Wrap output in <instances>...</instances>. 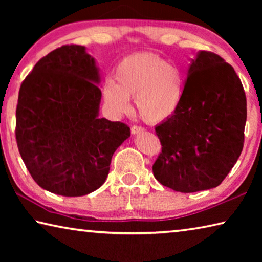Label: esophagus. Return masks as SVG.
I'll return each mask as SVG.
<instances>
[{"instance_id":"1","label":"esophagus","mask_w":262,"mask_h":262,"mask_svg":"<svg viewBox=\"0 0 262 262\" xmlns=\"http://www.w3.org/2000/svg\"><path fill=\"white\" fill-rule=\"evenodd\" d=\"M144 130H145L144 128L141 127V126H137V125L132 126V134H139V133H142Z\"/></svg>"}]
</instances>
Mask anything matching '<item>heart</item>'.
Returning <instances> with one entry per match:
<instances>
[{
	"label": "heart",
	"mask_w": 262,
	"mask_h": 262,
	"mask_svg": "<svg viewBox=\"0 0 262 262\" xmlns=\"http://www.w3.org/2000/svg\"><path fill=\"white\" fill-rule=\"evenodd\" d=\"M114 78L104 84L105 105L114 114L130 108L134 97L135 108L149 123L166 120L178 110L184 96L181 70L151 53L128 55L115 67Z\"/></svg>",
	"instance_id": "1"
}]
</instances>
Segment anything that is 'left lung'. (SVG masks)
<instances>
[{
	"instance_id": "obj_1",
	"label": "left lung",
	"mask_w": 262,
	"mask_h": 262,
	"mask_svg": "<svg viewBox=\"0 0 262 262\" xmlns=\"http://www.w3.org/2000/svg\"><path fill=\"white\" fill-rule=\"evenodd\" d=\"M246 117L234 69L215 53L198 52L178 110L155 128L162 144L155 178L181 193L217 187L241 156Z\"/></svg>"
}]
</instances>
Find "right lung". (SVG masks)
Segmentation results:
<instances>
[{"label": "right lung", "mask_w": 262, "mask_h": 262, "mask_svg": "<svg viewBox=\"0 0 262 262\" xmlns=\"http://www.w3.org/2000/svg\"><path fill=\"white\" fill-rule=\"evenodd\" d=\"M99 82L85 47L64 45L41 57L21 83L17 147L31 177L48 192L82 196L98 189L114 151L130 136L126 123L98 118Z\"/></svg>", "instance_id": "right-lung-1"}]
</instances>
